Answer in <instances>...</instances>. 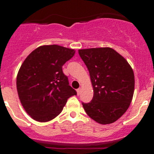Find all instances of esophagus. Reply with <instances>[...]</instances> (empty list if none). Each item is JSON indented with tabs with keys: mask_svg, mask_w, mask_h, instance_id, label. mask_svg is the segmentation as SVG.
Here are the masks:
<instances>
[{
	"mask_svg": "<svg viewBox=\"0 0 154 154\" xmlns=\"http://www.w3.org/2000/svg\"><path fill=\"white\" fill-rule=\"evenodd\" d=\"M76 91H77V94H78V95H79L80 92H81V89H80V88H79V89H78Z\"/></svg>",
	"mask_w": 154,
	"mask_h": 154,
	"instance_id": "obj_1",
	"label": "esophagus"
}]
</instances>
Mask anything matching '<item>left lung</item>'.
Listing matches in <instances>:
<instances>
[{
  "label": "left lung",
  "mask_w": 154,
  "mask_h": 154,
  "mask_svg": "<svg viewBox=\"0 0 154 154\" xmlns=\"http://www.w3.org/2000/svg\"><path fill=\"white\" fill-rule=\"evenodd\" d=\"M89 72L94 94L82 103L85 112L100 124L117 120L130 106L134 92V73L130 64L111 48L79 49Z\"/></svg>",
  "instance_id": "1"
}]
</instances>
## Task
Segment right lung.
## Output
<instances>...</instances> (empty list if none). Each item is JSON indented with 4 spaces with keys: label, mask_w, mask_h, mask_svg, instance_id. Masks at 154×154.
Masks as SVG:
<instances>
[{
    "label": "right lung",
    "mask_w": 154,
    "mask_h": 154,
    "mask_svg": "<svg viewBox=\"0 0 154 154\" xmlns=\"http://www.w3.org/2000/svg\"><path fill=\"white\" fill-rule=\"evenodd\" d=\"M74 49L57 45L37 48L25 58L17 75V90L22 106L35 120L48 122L63 109L77 92L69 85L62 66Z\"/></svg>",
    "instance_id": "obj_1"
}]
</instances>
